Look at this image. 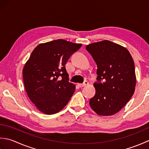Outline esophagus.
Instances as JSON below:
<instances>
[{
  "mask_svg": "<svg viewBox=\"0 0 149 149\" xmlns=\"http://www.w3.org/2000/svg\"><path fill=\"white\" fill-rule=\"evenodd\" d=\"M88 84V82L87 81H85L83 83H81V84H78L79 86V87H84L85 86H86V85Z\"/></svg>",
  "mask_w": 149,
  "mask_h": 149,
  "instance_id": "obj_1",
  "label": "esophagus"
}]
</instances>
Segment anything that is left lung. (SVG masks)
<instances>
[{
    "mask_svg": "<svg viewBox=\"0 0 149 149\" xmlns=\"http://www.w3.org/2000/svg\"><path fill=\"white\" fill-rule=\"evenodd\" d=\"M97 65L96 93L90 105L99 115L120 111L131 99L136 86L134 61L125 47L104 40L86 47Z\"/></svg>",
    "mask_w": 149,
    "mask_h": 149,
    "instance_id": "1",
    "label": "left lung"
}]
</instances>
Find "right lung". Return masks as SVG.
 Wrapping results in <instances>:
<instances>
[{
	"mask_svg": "<svg viewBox=\"0 0 149 149\" xmlns=\"http://www.w3.org/2000/svg\"><path fill=\"white\" fill-rule=\"evenodd\" d=\"M82 44L58 39L38 45L23 69L25 88L40 111L52 115L64 107L75 86L68 81L65 65Z\"/></svg>",
	"mask_w": 149,
	"mask_h": 149,
	"instance_id": "right-lung-1",
	"label": "right lung"
}]
</instances>
